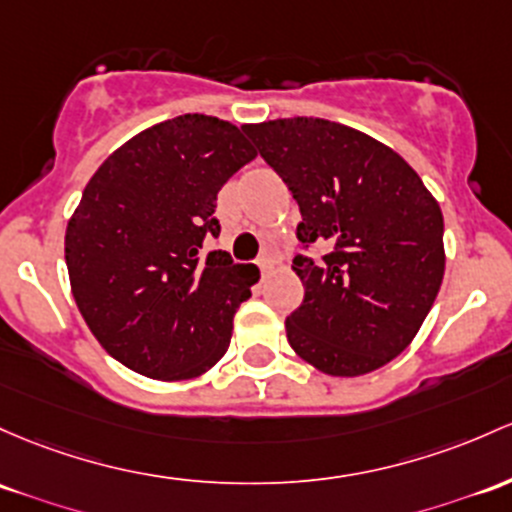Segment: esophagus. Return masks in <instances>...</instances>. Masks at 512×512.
<instances>
[{
    "mask_svg": "<svg viewBox=\"0 0 512 512\" xmlns=\"http://www.w3.org/2000/svg\"><path fill=\"white\" fill-rule=\"evenodd\" d=\"M257 267H260V272H262V274H267L269 269H272V260H269L267 255H262L260 260H257Z\"/></svg>",
    "mask_w": 512,
    "mask_h": 512,
    "instance_id": "esophagus-1",
    "label": "esophagus"
}]
</instances>
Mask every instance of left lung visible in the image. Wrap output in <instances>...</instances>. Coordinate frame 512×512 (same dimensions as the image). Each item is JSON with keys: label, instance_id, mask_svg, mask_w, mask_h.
<instances>
[{"label": "left lung", "instance_id": "left-lung-1", "mask_svg": "<svg viewBox=\"0 0 512 512\" xmlns=\"http://www.w3.org/2000/svg\"><path fill=\"white\" fill-rule=\"evenodd\" d=\"M243 131L301 211L294 269L306 294L286 318L289 345L333 376L384 367L440 291V206L401 155L350 126L296 116ZM311 246L324 255L308 256Z\"/></svg>", "mask_w": 512, "mask_h": 512}]
</instances>
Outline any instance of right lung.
Here are the masks:
<instances>
[{
  "label": "right lung",
  "instance_id": "add662e5",
  "mask_svg": "<svg viewBox=\"0 0 512 512\" xmlns=\"http://www.w3.org/2000/svg\"><path fill=\"white\" fill-rule=\"evenodd\" d=\"M255 148L204 114L162 121L121 145L67 223L72 296L99 345L150 379H192L230 345L250 265L209 250L216 196Z\"/></svg>",
  "mask_w": 512,
  "mask_h": 512
}]
</instances>
